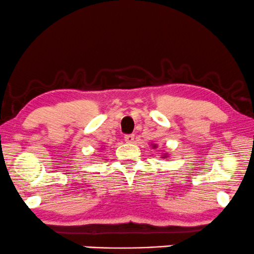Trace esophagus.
<instances>
[{
  "mask_svg": "<svg viewBox=\"0 0 254 254\" xmlns=\"http://www.w3.org/2000/svg\"><path fill=\"white\" fill-rule=\"evenodd\" d=\"M125 141L127 144H132L134 141V134H127V135H125Z\"/></svg>",
  "mask_w": 254,
  "mask_h": 254,
  "instance_id": "1",
  "label": "esophagus"
}]
</instances>
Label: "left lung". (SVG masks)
<instances>
[{"label":"left lung","mask_w":254,"mask_h":254,"mask_svg":"<svg viewBox=\"0 0 254 254\" xmlns=\"http://www.w3.org/2000/svg\"><path fill=\"white\" fill-rule=\"evenodd\" d=\"M153 147H154V148H156V146H154V145H153ZM168 157H169V156H168V154H166V153H164V154H163V157H162V158H168Z\"/></svg>","instance_id":"obj_1"}]
</instances>
